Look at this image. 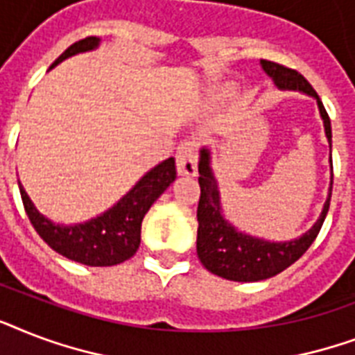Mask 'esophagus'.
Segmentation results:
<instances>
[{
	"instance_id": "1",
	"label": "esophagus",
	"mask_w": 355,
	"mask_h": 355,
	"mask_svg": "<svg viewBox=\"0 0 355 355\" xmlns=\"http://www.w3.org/2000/svg\"><path fill=\"white\" fill-rule=\"evenodd\" d=\"M178 175H195L197 173V144L193 139H184L177 149Z\"/></svg>"
}]
</instances>
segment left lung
<instances>
[{
    "label": "left lung",
    "mask_w": 355,
    "mask_h": 355,
    "mask_svg": "<svg viewBox=\"0 0 355 355\" xmlns=\"http://www.w3.org/2000/svg\"><path fill=\"white\" fill-rule=\"evenodd\" d=\"M261 68L270 79L275 80V85L280 90H298L317 99L320 118L324 121L326 138L331 147V125L328 112L317 96V92L311 88L308 80L304 79V75L298 73L297 69L286 68V66L270 62V60H261ZM199 175L200 199L199 206H197V221H199L197 256H199L200 263L210 272L227 278V280L258 282L287 269L311 247L315 237L319 236L320 227H322L328 208H330L334 180L330 184V193H328L319 221L309 228V232H306L298 239H293V241H265V239L239 232L230 223L225 221L221 214V197H219L216 177L211 173L210 150L208 149L200 150Z\"/></svg>",
    "instance_id": "obj_1"
}]
</instances>
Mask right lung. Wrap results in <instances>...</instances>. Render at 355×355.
Wrapping results in <instances>:
<instances>
[{"mask_svg": "<svg viewBox=\"0 0 355 355\" xmlns=\"http://www.w3.org/2000/svg\"><path fill=\"white\" fill-rule=\"evenodd\" d=\"M99 42L101 40L97 36H88L75 42L73 46H69L51 64V68L62 62L64 58L96 49ZM175 178H177L175 158H167L153 167L145 177L139 178V182L110 210L90 221L69 225V227L55 225L42 216L31 202L29 195L25 193L21 184L18 182V186L31 225L55 252L62 254L64 258L71 261L90 265V267H110L127 261L130 256L136 254L145 214L149 211L153 202L169 188V184Z\"/></svg>", "mask_w": 355, "mask_h": 355, "instance_id": "right-lung-1", "label": "right lung"}]
</instances>
